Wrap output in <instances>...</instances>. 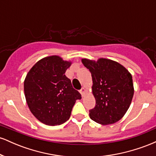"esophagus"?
Instances as JSON below:
<instances>
[{
  "instance_id": "1",
  "label": "esophagus",
  "mask_w": 156,
  "mask_h": 156,
  "mask_svg": "<svg viewBox=\"0 0 156 156\" xmlns=\"http://www.w3.org/2000/svg\"><path fill=\"white\" fill-rule=\"evenodd\" d=\"M80 94H81V95L83 96V97L85 96V94H86V89L84 88V87H83V88H82V89L80 90Z\"/></svg>"
}]
</instances>
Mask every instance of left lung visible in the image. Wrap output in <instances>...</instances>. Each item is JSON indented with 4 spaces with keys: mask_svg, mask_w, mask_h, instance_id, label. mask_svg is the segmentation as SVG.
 <instances>
[{
    "mask_svg": "<svg viewBox=\"0 0 156 156\" xmlns=\"http://www.w3.org/2000/svg\"><path fill=\"white\" fill-rule=\"evenodd\" d=\"M81 62L92 74V92L96 101L94 108L89 111V117L103 125L120 120L133 99L131 74L124 66L108 58H82Z\"/></svg>",
    "mask_w": 156,
    "mask_h": 156,
    "instance_id": "obj_1",
    "label": "left lung"
}]
</instances>
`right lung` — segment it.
Listing matches in <instances>:
<instances>
[{
    "label": "right lung",
    "instance_id": "1",
    "mask_svg": "<svg viewBox=\"0 0 156 156\" xmlns=\"http://www.w3.org/2000/svg\"><path fill=\"white\" fill-rule=\"evenodd\" d=\"M71 64L58 55H51L38 61L27 73L24 80L27 104L44 124H63L70 117L76 101L81 99L64 75Z\"/></svg>",
    "mask_w": 156,
    "mask_h": 156
}]
</instances>
